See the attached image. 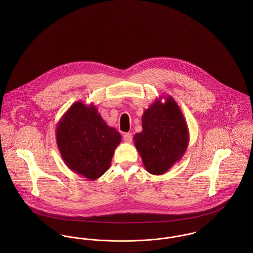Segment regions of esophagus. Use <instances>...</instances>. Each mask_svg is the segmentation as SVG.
Masks as SVG:
<instances>
[{"instance_id": "esophagus-1", "label": "esophagus", "mask_w": 253, "mask_h": 253, "mask_svg": "<svg viewBox=\"0 0 253 253\" xmlns=\"http://www.w3.org/2000/svg\"><path fill=\"white\" fill-rule=\"evenodd\" d=\"M124 140L126 142V143H130L132 141V134L130 132H126L124 134Z\"/></svg>"}]
</instances>
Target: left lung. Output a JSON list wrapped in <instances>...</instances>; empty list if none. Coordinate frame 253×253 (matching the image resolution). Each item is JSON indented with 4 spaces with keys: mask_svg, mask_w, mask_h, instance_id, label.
Instances as JSON below:
<instances>
[{
    "mask_svg": "<svg viewBox=\"0 0 253 253\" xmlns=\"http://www.w3.org/2000/svg\"><path fill=\"white\" fill-rule=\"evenodd\" d=\"M165 98V104L161 98ZM146 170L166 173L179 162L189 144V129L178 104L171 96L157 98L142 115V131L133 136Z\"/></svg>",
    "mask_w": 253,
    "mask_h": 253,
    "instance_id": "obj_1",
    "label": "left lung"
}]
</instances>
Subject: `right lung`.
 Returning <instances> with one entry per match:
<instances>
[{
	"label": "right lung",
	"mask_w": 253,
	"mask_h": 253,
	"mask_svg": "<svg viewBox=\"0 0 253 253\" xmlns=\"http://www.w3.org/2000/svg\"><path fill=\"white\" fill-rule=\"evenodd\" d=\"M121 141V134L107 126L93 103L75 102L56 126V143L63 162L73 172L89 180L108 170Z\"/></svg>",
	"instance_id": "obj_1"
}]
</instances>
